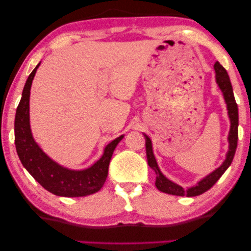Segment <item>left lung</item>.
I'll use <instances>...</instances> for the list:
<instances>
[{"mask_svg":"<svg viewBox=\"0 0 251 251\" xmlns=\"http://www.w3.org/2000/svg\"><path fill=\"white\" fill-rule=\"evenodd\" d=\"M216 71V81L217 84L219 85L221 92L224 94L225 101L227 103L228 109V116L230 119V131L228 135V141H229V150L227 154H226V160L224 163L221 164L219 168H217L215 171H212L210 175L204 176L203 179H201L200 181L196 184V186L191 188H182L179 184L172 182L171 180L166 178L160 171L158 163L155 161L153 151H152V142H151L150 138L147 134L143 133L146 139V151H147V159L148 164L151 169H153L157 178H155V187L158 188V190L166 192V194L174 195V196H181V197H195L202 195L203 192L209 190L213 184H215L220 176L225 174V171L228 169L230 164L232 162V159L235 157L236 149H237V142H238V105L236 103L235 96H233L232 91V85L230 82L229 75L226 69L221 65L219 62H216L213 65Z\"/></svg>","mask_w":251,"mask_h":251,"instance_id":"8db88e82","label":"left lung"}]
</instances>
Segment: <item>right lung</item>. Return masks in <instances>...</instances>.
<instances>
[{
  "label": "right lung",
  "mask_w": 251,
  "mask_h": 251,
  "mask_svg": "<svg viewBox=\"0 0 251 251\" xmlns=\"http://www.w3.org/2000/svg\"><path fill=\"white\" fill-rule=\"evenodd\" d=\"M39 65L40 63L28 75L16 109L14 121L16 152L28 174L51 194L61 197H84L96 194L103 187L111 157L123 135L111 141L104 148L102 157L88 169L70 170L49 158L34 141L30 128V90Z\"/></svg>",
  "instance_id": "1"
}]
</instances>
